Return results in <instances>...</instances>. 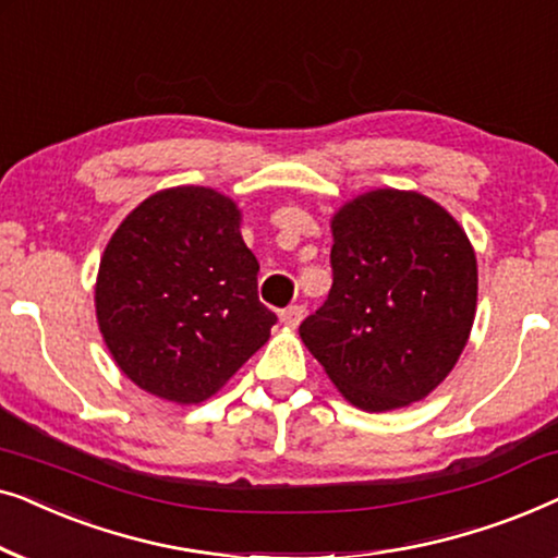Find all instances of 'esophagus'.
<instances>
[{
    "instance_id": "obj_1",
    "label": "esophagus",
    "mask_w": 558,
    "mask_h": 558,
    "mask_svg": "<svg viewBox=\"0 0 558 558\" xmlns=\"http://www.w3.org/2000/svg\"><path fill=\"white\" fill-rule=\"evenodd\" d=\"M304 319V307L302 304H292V307H287V310H281V323H284L287 327H294L300 325Z\"/></svg>"
}]
</instances>
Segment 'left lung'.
Here are the masks:
<instances>
[{
    "label": "left lung",
    "instance_id": "left-lung-1",
    "mask_svg": "<svg viewBox=\"0 0 558 558\" xmlns=\"http://www.w3.org/2000/svg\"><path fill=\"white\" fill-rule=\"evenodd\" d=\"M332 289L300 338L363 411L429 396L468 345L477 262L449 213L411 190H371L332 216Z\"/></svg>",
    "mask_w": 558,
    "mask_h": 558
}]
</instances>
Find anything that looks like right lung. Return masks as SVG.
Instances as JSON below:
<instances>
[{"mask_svg": "<svg viewBox=\"0 0 558 558\" xmlns=\"http://www.w3.org/2000/svg\"><path fill=\"white\" fill-rule=\"evenodd\" d=\"M258 262L241 210L210 187H170L124 218L101 256L96 317L136 386L201 403L269 340L277 315L258 302Z\"/></svg>", "mask_w": 558, "mask_h": 558, "instance_id": "1", "label": "right lung"}]
</instances>
